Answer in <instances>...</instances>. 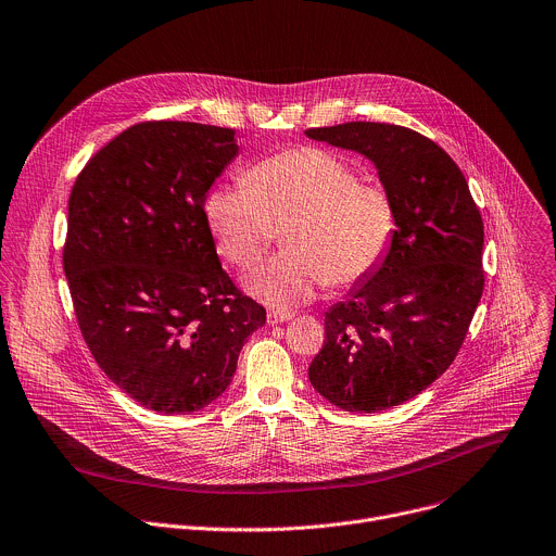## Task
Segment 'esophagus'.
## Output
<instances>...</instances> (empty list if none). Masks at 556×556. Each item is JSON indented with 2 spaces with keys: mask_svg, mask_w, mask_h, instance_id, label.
<instances>
[{
  "mask_svg": "<svg viewBox=\"0 0 556 556\" xmlns=\"http://www.w3.org/2000/svg\"><path fill=\"white\" fill-rule=\"evenodd\" d=\"M290 319H294L292 313H283V311H270V313H268V324H270V326L283 324V321H290Z\"/></svg>",
  "mask_w": 556,
  "mask_h": 556,
  "instance_id": "esophagus-1",
  "label": "esophagus"
}]
</instances>
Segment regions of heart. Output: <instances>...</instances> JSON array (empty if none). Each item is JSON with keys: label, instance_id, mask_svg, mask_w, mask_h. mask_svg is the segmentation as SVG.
I'll return each instance as SVG.
<instances>
[{"label": "heart", "instance_id": "1", "mask_svg": "<svg viewBox=\"0 0 556 556\" xmlns=\"http://www.w3.org/2000/svg\"><path fill=\"white\" fill-rule=\"evenodd\" d=\"M204 213L222 257L239 270L255 266L281 228L286 250L248 279L275 308L306 304L326 283L368 279L396 230L388 188L315 146L281 150L252 164L245 181L211 188Z\"/></svg>", "mask_w": 556, "mask_h": 556}]
</instances>
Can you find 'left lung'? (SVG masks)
Wrapping results in <instances>:
<instances>
[{
    "mask_svg": "<svg viewBox=\"0 0 556 556\" xmlns=\"http://www.w3.org/2000/svg\"><path fill=\"white\" fill-rule=\"evenodd\" d=\"M357 150L394 199L383 264L326 313L311 383L348 413H379L417 396L457 357L483 294V219L462 168L417 130L348 122L308 128Z\"/></svg>",
    "mask_w": 556,
    "mask_h": 556,
    "instance_id": "left-lung-1",
    "label": "left lung"
}]
</instances>
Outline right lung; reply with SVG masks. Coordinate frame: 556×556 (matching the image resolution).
I'll return each instance as SVG.
<instances>
[{"mask_svg":"<svg viewBox=\"0 0 556 556\" xmlns=\"http://www.w3.org/2000/svg\"><path fill=\"white\" fill-rule=\"evenodd\" d=\"M232 128L141 122L88 160L68 197L64 273L90 355L139 406L206 408L266 311L222 268L204 213Z\"/></svg>","mask_w":556,"mask_h":556,"instance_id":"obj_1","label":"right lung"}]
</instances>
